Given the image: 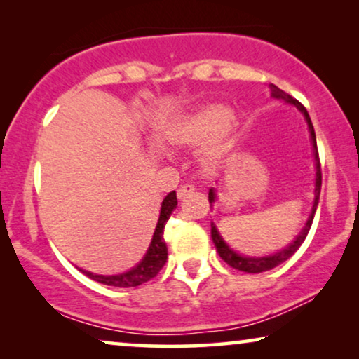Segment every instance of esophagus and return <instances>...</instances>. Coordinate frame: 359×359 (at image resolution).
<instances>
[{
  "label": "esophagus",
  "instance_id": "1",
  "mask_svg": "<svg viewBox=\"0 0 359 359\" xmlns=\"http://www.w3.org/2000/svg\"><path fill=\"white\" fill-rule=\"evenodd\" d=\"M196 188H194V184H191V183H184V184H181L180 186V189H178V198L180 199H184V198H188V196L193 193Z\"/></svg>",
  "mask_w": 359,
  "mask_h": 359
}]
</instances>
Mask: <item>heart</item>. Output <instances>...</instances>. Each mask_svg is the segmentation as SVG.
<instances>
[{
	"mask_svg": "<svg viewBox=\"0 0 359 359\" xmlns=\"http://www.w3.org/2000/svg\"><path fill=\"white\" fill-rule=\"evenodd\" d=\"M237 126L232 109L209 104L181 119L173 129V140L181 145H196L208 140L204 156L214 161L230 149Z\"/></svg>",
	"mask_w": 359,
	"mask_h": 359,
	"instance_id": "b5f03b06",
	"label": "heart"
}]
</instances>
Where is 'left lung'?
<instances>
[{"label":"left lung","instance_id":"1","mask_svg":"<svg viewBox=\"0 0 359 359\" xmlns=\"http://www.w3.org/2000/svg\"><path fill=\"white\" fill-rule=\"evenodd\" d=\"M269 90H271V96L276 97V100H284L286 102H291L297 107L299 111L302 112L304 117H306L307 124H309V130H311V137H312V144H313V154H316V168H317V178H316V199H313V205H312V212H311V217H309L306 227L302 229V232L297 235V238L294 240V242L289 245L287 248L281 250L279 253H274L271 257H263V258H245V257H240L233 252V250H230L225 242L220 237L217 229H215L214 224H210V237H212L214 243H215V248H217V252L220 255V258L224 259L225 263L229 264V266H232L233 269H238V271H243V273H263V271H268V269H273L274 266H278V264H281L286 262L287 258H291L294 253L297 252L299 247H301L304 240H306L309 230H311V225H312V220H313V215H316V210H317V204H318V198H320V188H322V171H320V158H318V150H317V142H316V132H313V126H312V121L311 117H309V112L306 107H304L301 102L297 100H294L291 95H287V93H284L283 90H279L276 85H269ZM209 203L212 205V203H215V193L214 189L209 191Z\"/></svg>","mask_w":359,"mask_h":359}]
</instances>
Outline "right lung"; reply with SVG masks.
Wrapping results in <instances>:
<instances>
[{
    "instance_id": "add662e5",
    "label": "right lung",
    "mask_w": 359,
    "mask_h": 359,
    "mask_svg": "<svg viewBox=\"0 0 359 359\" xmlns=\"http://www.w3.org/2000/svg\"><path fill=\"white\" fill-rule=\"evenodd\" d=\"M176 205H178V199H176L175 191H171V193L163 199V203H161L160 219L158 224H156L149 252L145 253L144 259H142L135 268H132L130 271H127L124 274H116V276H101V274H93L90 271L83 273L97 283L107 284V286L114 287H135L150 281V279H154L156 274L160 273V269L165 266L166 258H168V250H166V243L163 240V230Z\"/></svg>"
}]
</instances>
